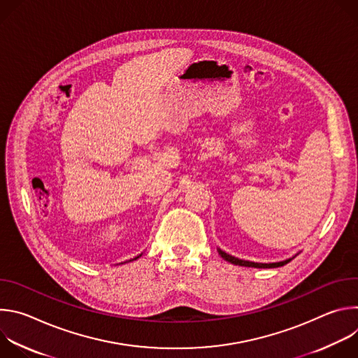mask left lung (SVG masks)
<instances>
[{
  "label": "left lung",
  "instance_id": "left-lung-1",
  "mask_svg": "<svg viewBox=\"0 0 358 358\" xmlns=\"http://www.w3.org/2000/svg\"><path fill=\"white\" fill-rule=\"evenodd\" d=\"M221 257L227 261V262H231L234 265H239V266H248V268H279V266H283L286 264H289L293 258H289L286 261H282V262H272V264H258V262H250V261H243V259H238L235 257H232V255H228L227 252L218 249Z\"/></svg>",
  "mask_w": 358,
  "mask_h": 358
}]
</instances>
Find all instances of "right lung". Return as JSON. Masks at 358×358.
Masks as SVG:
<instances>
[{
    "mask_svg": "<svg viewBox=\"0 0 358 358\" xmlns=\"http://www.w3.org/2000/svg\"><path fill=\"white\" fill-rule=\"evenodd\" d=\"M137 258H138V257H137Z\"/></svg>",
    "mask_w": 358,
    "mask_h": 358,
    "instance_id": "obj_1",
    "label": "right lung"
}]
</instances>
